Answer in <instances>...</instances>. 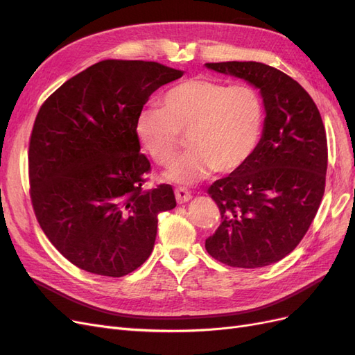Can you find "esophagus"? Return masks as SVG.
<instances>
[{
	"label": "esophagus",
	"mask_w": 355,
	"mask_h": 355,
	"mask_svg": "<svg viewBox=\"0 0 355 355\" xmlns=\"http://www.w3.org/2000/svg\"><path fill=\"white\" fill-rule=\"evenodd\" d=\"M175 196H176V201L179 204H184L191 200V192L187 188H182V187L175 189Z\"/></svg>",
	"instance_id": "1"
}]
</instances>
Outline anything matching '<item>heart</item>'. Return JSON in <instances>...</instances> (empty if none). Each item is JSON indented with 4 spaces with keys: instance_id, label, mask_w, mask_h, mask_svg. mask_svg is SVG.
<instances>
[{
    "instance_id": "1",
    "label": "heart",
    "mask_w": 355,
    "mask_h": 355,
    "mask_svg": "<svg viewBox=\"0 0 355 355\" xmlns=\"http://www.w3.org/2000/svg\"><path fill=\"white\" fill-rule=\"evenodd\" d=\"M263 123V101L253 85L189 78L163 94L161 108L149 106L139 112L135 132L158 166L175 159L182 136H187L191 151L166 178L188 185L214 170L232 173L241 168L261 142Z\"/></svg>"
}]
</instances>
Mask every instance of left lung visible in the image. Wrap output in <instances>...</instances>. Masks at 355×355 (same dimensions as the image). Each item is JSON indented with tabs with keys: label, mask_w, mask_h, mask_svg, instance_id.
Masks as SVG:
<instances>
[{
	"label": "left lung",
	"mask_w": 355,
	"mask_h": 355,
	"mask_svg": "<svg viewBox=\"0 0 355 355\" xmlns=\"http://www.w3.org/2000/svg\"><path fill=\"white\" fill-rule=\"evenodd\" d=\"M261 90L265 124L247 163L207 189L222 223L206 240L214 259L261 268L295 250L314 220L326 187L327 137L308 92L280 69L261 62L206 63Z\"/></svg>",
	"instance_id": "obj_1"
}]
</instances>
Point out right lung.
<instances>
[{
  "label": "right lung",
  "instance_id": "obj_1",
  "mask_svg": "<svg viewBox=\"0 0 355 355\" xmlns=\"http://www.w3.org/2000/svg\"><path fill=\"white\" fill-rule=\"evenodd\" d=\"M184 71L108 59L63 83L41 105L29 139L31 201L50 243L92 274L123 277L151 254L158 214L176 207L171 185L144 191L151 163L137 114Z\"/></svg>",
  "mask_w": 355,
  "mask_h": 355
}]
</instances>
